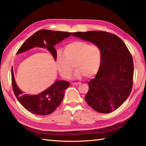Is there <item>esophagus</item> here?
Returning a JSON list of instances; mask_svg holds the SVG:
<instances>
[{
    "label": "esophagus",
    "instance_id": "1",
    "mask_svg": "<svg viewBox=\"0 0 146 146\" xmlns=\"http://www.w3.org/2000/svg\"><path fill=\"white\" fill-rule=\"evenodd\" d=\"M80 82H73V83H71V84L72 85H80Z\"/></svg>",
    "mask_w": 146,
    "mask_h": 146
}]
</instances>
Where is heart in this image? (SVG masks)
<instances>
[{
	"mask_svg": "<svg viewBox=\"0 0 146 146\" xmlns=\"http://www.w3.org/2000/svg\"><path fill=\"white\" fill-rule=\"evenodd\" d=\"M56 66L59 73L64 78H69L76 68L73 75L80 79L84 75L90 78L98 73L101 64V52L99 48L82 40H75L68 44L63 51L58 50L55 56Z\"/></svg>",
	"mask_w": 146,
	"mask_h": 146,
	"instance_id": "b5f03b06",
	"label": "heart"
}]
</instances>
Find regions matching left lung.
<instances>
[{
  "mask_svg": "<svg viewBox=\"0 0 146 146\" xmlns=\"http://www.w3.org/2000/svg\"><path fill=\"white\" fill-rule=\"evenodd\" d=\"M73 36L94 44L101 52L100 67L95 78L88 82L86 102L98 113L116 110L129 97L133 86V60L127 46L108 32H76Z\"/></svg>",
  "mask_w": 146,
  "mask_h": 146,
  "instance_id": "8db88e82",
  "label": "left lung"
}]
</instances>
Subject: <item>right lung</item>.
Segmentation results:
<instances>
[{"label":"right lung","instance_id":"1","mask_svg":"<svg viewBox=\"0 0 146 146\" xmlns=\"http://www.w3.org/2000/svg\"><path fill=\"white\" fill-rule=\"evenodd\" d=\"M72 33L40 29L24 42L17 55L34 48H46L55 60L56 51L54 48L56 44L69 37ZM11 81L13 90L17 100L23 107L33 114L46 115L53 112L63 100L65 90L70 86L66 80H56L52 85L37 95L24 94L15 82L13 68H11Z\"/></svg>","mask_w":146,"mask_h":146}]
</instances>
